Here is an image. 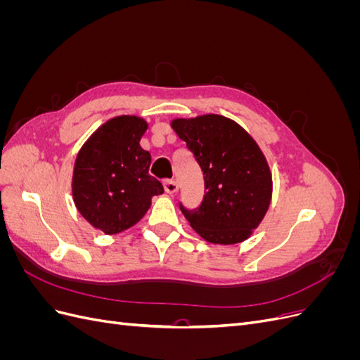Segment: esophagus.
<instances>
[{
  "label": "esophagus",
  "instance_id": "obj_1",
  "mask_svg": "<svg viewBox=\"0 0 360 360\" xmlns=\"http://www.w3.org/2000/svg\"><path fill=\"white\" fill-rule=\"evenodd\" d=\"M163 188L168 193H176L179 191V184L176 180H165L163 181Z\"/></svg>",
  "mask_w": 360,
  "mask_h": 360
}]
</instances>
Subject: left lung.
Wrapping results in <instances>:
<instances>
[{
    "label": "left lung",
    "instance_id": "left-lung-1",
    "mask_svg": "<svg viewBox=\"0 0 360 360\" xmlns=\"http://www.w3.org/2000/svg\"><path fill=\"white\" fill-rule=\"evenodd\" d=\"M204 174V198L180 210L210 243L234 245L252 234L271 198V174L255 141L233 120L209 114L171 123Z\"/></svg>",
    "mask_w": 360,
    "mask_h": 360
}]
</instances>
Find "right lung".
<instances>
[{
	"mask_svg": "<svg viewBox=\"0 0 360 360\" xmlns=\"http://www.w3.org/2000/svg\"><path fill=\"white\" fill-rule=\"evenodd\" d=\"M147 123L120 115L102 124L79 150L72 193L76 209L97 230L117 234L143 219L162 183L148 174L151 156L139 146Z\"/></svg>",
	"mask_w": 360,
	"mask_h": 360,
	"instance_id": "add662e5",
	"label": "right lung"
}]
</instances>
